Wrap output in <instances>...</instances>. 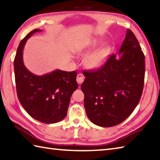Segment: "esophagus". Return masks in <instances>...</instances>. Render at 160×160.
<instances>
[{
	"label": "esophagus",
	"mask_w": 160,
	"mask_h": 160,
	"mask_svg": "<svg viewBox=\"0 0 160 160\" xmlns=\"http://www.w3.org/2000/svg\"><path fill=\"white\" fill-rule=\"evenodd\" d=\"M84 79H85V77H84L83 74L82 73H79V74H77V82H78V83H79V84L82 83L83 82Z\"/></svg>",
	"instance_id": "34e87169"
}]
</instances>
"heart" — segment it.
<instances>
[{
    "mask_svg": "<svg viewBox=\"0 0 160 160\" xmlns=\"http://www.w3.org/2000/svg\"><path fill=\"white\" fill-rule=\"evenodd\" d=\"M105 54L106 52L105 50H100L96 52L93 53V54L87 57L86 59H85V64H86L88 68H95V67L98 66L101 63L102 59L105 58Z\"/></svg>",
    "mask_w": 160,
    "mask_h": 160,
    "instance_id": "1",
    "label": "heart"
}]
</instances>
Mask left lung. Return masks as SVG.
<instances>
[{
    "mask_svg": "<svg viewBox=\"0 0 160 160\" xmlns=\"http://www.w3.org/2000/svg\"><path fill=\"white\" fill-rule=\"evenodd\" d=\"M120 59L109 56L100 68L83 70L84 107L95 125L110 127L123 122L136 108L142 94L145 57L133 33L127 29Z\"/></svg>",
    "mask_w": 160,
    "mask_h": 160,
    "instance_id": "obj_1",
    "label": "left lung"
}]
</instances>
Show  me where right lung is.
<instances>
[{
    "label": "right lung",
    "instance_id": "right-lung-1",
    "mask_svg": "<svg viewBox=\"0 0 160 160\" xmlns=\"http://www.w3.org/2000/svg\"><path fill=\"white\" fill-rule=\"evenodd\" d=\"M40 29L31 31L17 49L14 72L18 98L25 111L44 123L58 122L66 116L71 95L78 88L77 72L55 70L44 76L32 74L24 66L22 51L27 39Z\"/></svg>",
    "mask_w": 160,
    "mask_h": 160
}]
</instances>
